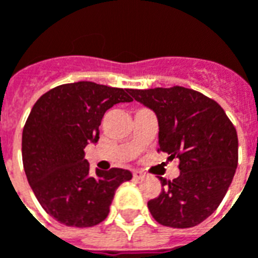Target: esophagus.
I'll use <instances>...</instances> for the list:
<instances>
[{"label":"esophagus","mask_w":258,"mask_h":258,"mask_svg":"<svg viewBox=\"0 0 258 258\" xmlns=\"http://www.w3.org/2000/svg\"><path fill=\"white\" fill-rule=\"evenodd\" d=\"M133 175H134L135 179H142L144 177H145V174L141 173V171H138V170H135L134 173H133Z\"/></svg>","instance_id":"1"}]
</instances>
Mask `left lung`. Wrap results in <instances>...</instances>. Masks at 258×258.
<instances>
[{"label":"left lung","instance_id":"left-lung-1","mask_svg":"<svg viewBox=\"0 0 258 258\" xmlns=\"http://www.w3.org/2000/svg\"><path fill=\"white\" fill-rule=\"evenodd\" d=\"M159 121V152L178 159L179 175L159 177L163 189L148 202L152 217L171 228H190L211 216L238 167V134L216 101L198 91L171 87L130 90Z\"/></svg>","mask_w":258,"mask_h":258}]
</instances>
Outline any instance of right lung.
Returning <instances> with one entry per match:
<instances>
[{
	"label": "right lung",
	"mask_w": 258,
	"mask_h": 258,
	"mask_svg": "<svg viewBox=\"0 0 258 258\" xmlns=\"http://www.w3.org/2000/svg\"><path fill=\"white\" fill-rule=\"evenodd\" d=\"M130 90L91 81L62 84L40 96L22 135L26 177L42 209L68 227H94L109 214L114 192L133 178L123 168L90 175L85 146L99 140L107 109L131 102Z\"/></svg>",
	"instance_id": "1"
}]
</instances>
